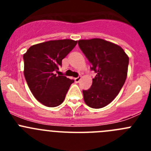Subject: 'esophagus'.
<instances>
[{"mask_svg":"<svg viewBox=\"0 0 151 151\" xmlns=\"http://www.w3.org/2000/svg\"><path fill=\"white\" fill-rule=\"evenodd\" d=\"M81 78H82V77H81V76H78V77H77V78H74L75 82L78 83V82H79V81H80V80H81Z\"/></svg>","mask_w":151,"mask_h":151,"instance_id":"34e87169","label":"esophagus"}]
</instances>
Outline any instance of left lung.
Masks as SVG:
<instances>
[{"mask_svg": "<svg viewBox=\"0 0 151 151\" xmlns=\"http://www.w3.org/2000/svg\"><path fill=\"white\" fill-rule=\"evenodd\" d=\"M80 49L94 71L91 88L83 90L84 101L94 109L104 107L120 91L127 77L129 57L119 45L101 38L79 40Z\"/></svg>", "mask_w": 151, "mask_h": 151, "instance_id": "8db88e82", "label": "left lung"}]
</instances>
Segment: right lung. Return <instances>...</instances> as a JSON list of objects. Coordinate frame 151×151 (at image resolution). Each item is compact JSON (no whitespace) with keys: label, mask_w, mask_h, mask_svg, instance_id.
Wrapping results in <instances>:
<instances>
[{"label":"right lung","mask_w":151,"mask_h":151,"mask_svg":"<svg viewBox=\"0 0 151 151\" xmlns=\"http://www.w3.org/2000/svg\"><path fill=\"white\" fill-rule=\"evenodd\" d=\"M77 41L55 40L31 46L23 55L24 76L34 97L46 106L55 107L63 102L70 85L74 82L56 73L62 66Z\"/></svg>","instance_id":"right-lung-1"}]
</instances>
